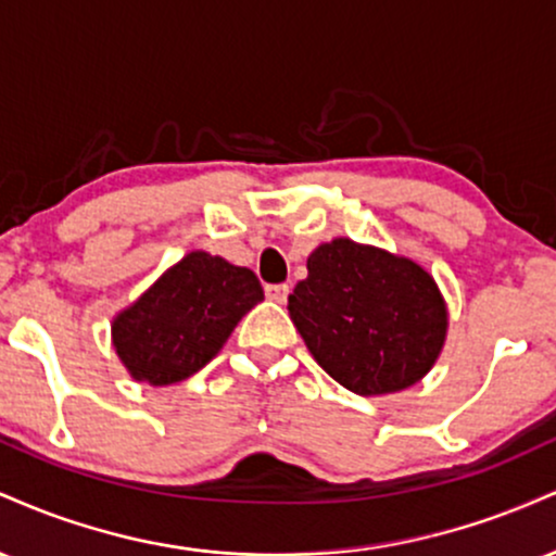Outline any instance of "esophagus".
<instances>
[{"instance_id":"obj_1","label":"esophagus","mask_w":556,"mask_h":556,"mask_svg":"<svg viewBox=\"0 0 556 556\" xmlns=\"http://www.w3.org/2000/svg\"><path fill=\"white\" fill-rule=\"evenodd\" d=\"M287 295H290V285H269V287H266V298L274 300V303H287Z\"/></svg>"}]
</instances>
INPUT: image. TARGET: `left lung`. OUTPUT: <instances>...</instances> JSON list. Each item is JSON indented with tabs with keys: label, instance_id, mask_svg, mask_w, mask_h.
Listing matches in <instances>:
<instances>
[{
	"label": "left lung",
	"instance_id": "8db88e82",
	"mask_svg": "<svg viewBox=\"0 0 556 556\" xmlns=\"http://www.w3.org/2000/svg\"><path fill=\"white\" fill-rule=\"evenodd\" d=\"M290 311L305 348L331 379L363 397L418 384L442 355L450 314L418 261L350 238L321 242Z\"/></svg>",
	"mask_w": 556,
	"mask_h": 556
}]
</instances>
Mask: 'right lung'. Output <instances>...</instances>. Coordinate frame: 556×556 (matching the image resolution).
<instances>
[{
    "instance_id": "add662e5",
    "label": "right lung",
    "mask_w": 556,
    "mask_h": 556,
    "mask_svg": "<svg viewBox=\"0 0 556 556\" xmlns=\"http://www.w3.org/2000/svg\"><path fill=\"white\" fill-rule=\"evenodd\" d=\"M261 300L264 290L251 269L190 251L112 318L114 353L136 381L177 384L225 348Z\"/></svg>"
}]
</instances>
